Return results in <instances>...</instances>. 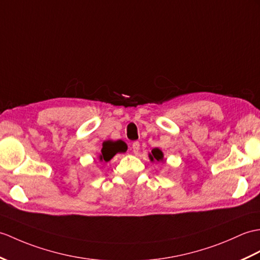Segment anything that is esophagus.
I'll use <instances>...</instances> for the list:
<instances>
[{
    "label": "esophagus",
    "mask_w": 260,
    "mask_h": 260,
    "mask_svg": "<svg viewBox=\"0 0 260 260\" xmlns=\"http://www.w3.org/2000/svg\"><path fill=\"white\" fill-rule=\"evenodd\" d=\"M140 143L138 142H134L132 145V148H133V152H134V154H138V152H140Z\"/></svg>",
    "instance_id": "1"
}]
</instances>
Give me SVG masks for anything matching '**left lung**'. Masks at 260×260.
<instances>
[{"instance_id":"obj_1","label":"left lung","mask_w":260,"mask_h":260,"mask_svg":"<svg viewBox=\"0 0 260 260\" xmlns=\"http://www.w3.org/2000/svg\"><path fill=\"white\" fill-rule=\"evenodd\" d=\"M150 161H162L164 160V153L161 152V149H159L158 147L153 148L152 152L148 154Z\"/></svg>"}]
</instances>
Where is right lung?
<instances>
[{
	"label": "right lung",
	"mask_w": 260,
	"mask_h": 260,
	"mask_svg": "<svg viewBox=\"0 0 260 260\" xmlns=\"http://www.w3.org/2000/svg\"><path fill=\"white\" fill-rule=\"evenodd\" d=\"M127 150V145L123 141H105L103 142V147L98 156L100 161H110L117 153H125Z\"/></svg>",
	"instance_id": "1"
}]
</instances>
